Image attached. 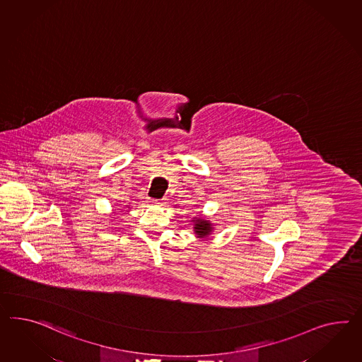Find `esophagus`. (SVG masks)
I'll list each match as a JSON object with an SVG mask.
<instances>
[{"label": "esophagus", "instance_id": "obj_1", "mask_svg": "<svg viewBox=\"0 0 362 362\" xmlns=\"http://www.w3.org/2000/svg\"><path fill=\"white\" fill-rule=\"evenodd\" d=\"M152 204H158V206H164L167 204V198H163V199H155L152 201Z\"/></svg>", "mask_w": 362, "mask_h": 362}]
</instances>
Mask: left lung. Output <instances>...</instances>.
<instances>
[{
    "label": "left lung",
    "mask_w": 362,
    "mask_h": 362,
    "mask_svg": "<svg viewBox=\"0 0 362 362\" xmlns=\"http://www.w3.org/2000/svg\"><path fill=\"white\" fill-rule=\"evenodd\" d=\"M214 231L213 223L204 218H195L194 232L198 238H207Z\"/></svg>",
    "instance_id": "obj_1"
}]
</instances>
